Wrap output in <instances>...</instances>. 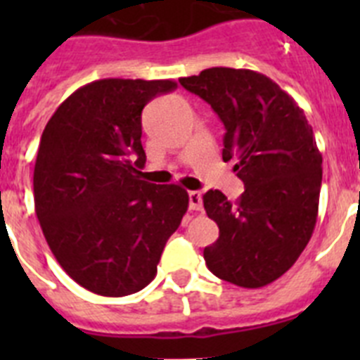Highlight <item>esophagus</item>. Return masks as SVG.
Listing matches in <instances>:
<instances>
[{
    "label": "esophagus",
    "mask_w": 360,
    "mask_h": 360,
    "mask_svg": "<svg viewBox=\"0 0 360 360\" xmlns=\"http://www.w3.org/2000/svg\"><path fill=\"white\" fill-rule=\"evenodd\" d=\"M189 209L191 211H203L202 195L198 191H189Z\"/></svg>",
    "instance_id": "esophagus-1"
}]
</instances>
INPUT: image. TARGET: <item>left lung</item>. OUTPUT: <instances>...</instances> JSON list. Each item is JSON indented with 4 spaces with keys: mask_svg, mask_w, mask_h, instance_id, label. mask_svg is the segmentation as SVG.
<instances>
[{
    "mask_svg": "<svg viewBox=\"0 0 360 360\" xmlns=\"http://www.w3.org/2000/svg\"><path fill=\"white\" fill-rule=\"evenodd\" d=\"M211 104L225 126V162L245 184L236 202L207 191L203 207L219 227L205 247L216 278L262 288L281 278L311 238L319 209L323 157L311 126L294 98L254 70L207 68L180 79Z\"/></svg>",
    "mask_w": 360,
    "mask_h": 360,
    "instance_id": "1",
    "label": "left lung"
}]
</instances>
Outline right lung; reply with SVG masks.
I'll use <instances>...</instances> for the list:
<instances>
[{
	"label": "right lung",
	"mask_w": 360,
	"mask_h": 360,
	"mask_svg": "<svg viewBox=\"0 0 360 360\" xmlns=\"http://www.w3.org/2000/svg\"><path fill=\"white\" fill-rule=\"evenodd\" d=\"M169 79H101L50 117L34 167V203L57 263L86 290L122 297L157 276L165 241L189 207L176 184L141 178L142 110Z\"/></svg>",
	"instance_id": "obj_1"
}]
</instances>
